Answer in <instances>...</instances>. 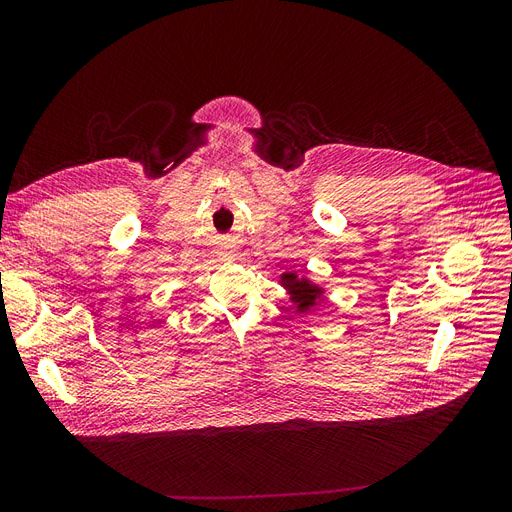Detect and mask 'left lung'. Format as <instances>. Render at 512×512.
<instances>
[{"label": "left lung", "mask_w": 512, "mask_h": 512, "mask_svg": "<svg viewBox=\"0 0 512 512\" xmlns=\"http://www.w3.org/2000/svg\"><path fill=\"white\" fill-rule=\"evenodd\" d=\"M282 284L292 290L294 303H299L301 307L316 305L318 299H320V292L312 284H309L307 280H299V277L294 275V273H284ZM301 312H303V309H301Z\"/></svg>", "instance_id": "left-lung-1"}]
</instances>
